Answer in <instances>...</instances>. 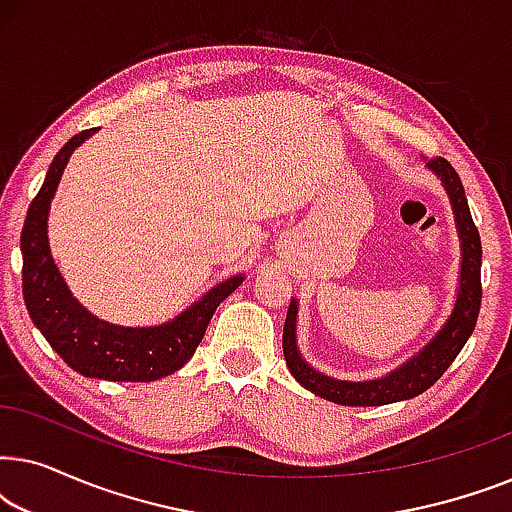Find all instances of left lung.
Segmentation results:
<instances>
[{"label":"left lung","mask_w":512,"mask_h":512,"mask_svg":"<svg viewBox=\"0 0 512 512\" xmlns=\"http://www.w3.org/2000/svg\"><path fill=\"white\" fill-rule=\"evenodd\" d=\"M426 167L440 179L447 198H450L454 226H457L461 247L457 300H454L450 317L445 319L440 331L433 335L419 352L412 354L410 359H405L401 366L389 370V373L382 377H373V380L349 382L324 375L321 370L312 368L310 363L303 359L296 338L298 300L291 298L282 335L284 359L286 366L291 370V375L296 377L307 391H312L314 396H321L326 398V401L338 405H389L398 401H408V398L424 394L431 384H436L440 380V375L450 368V363L457 359V354L464 349L466 340L471 338L475 321H478L482 298L480 235L471 219V209H468L464 186H461V179L459 174L454 172V167L447 163L445 158L429 160Z\"/></svg>","instance_id":"8db88e82"}]
</instances>
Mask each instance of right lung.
Listing matches in <instances>:
<instances>
[{
	"label": "right lung",
	"mask_w": 512,
	"mask_h": 512,
	"mask_svg": "<svg viewBox=\"0 0 512 512\" xmlns=\"http://www.w3.org/2000/svg\"><path fill=\"white\" fill-rule=\"evenodd\" d=\"M95 132L97 128L83 130L62 146L48 167L44 186L27 209L20 233L23 298L34 326L76 373L111 382H153L172 375L191 359L216 307L244 282V275H233L212 286L184 312L156 326H118L88 312L72 296L53 261L48 212L74 149Z\"/></svg>",
	"instance_id": "add662e5"
}]
</instances>
